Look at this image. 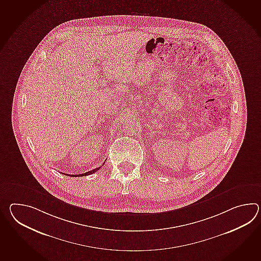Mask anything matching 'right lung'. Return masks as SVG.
<instances>
[{"instance_id": "obj_1", "label": "right lung", "mask_w": 261, "mask_h": 261, "mask_svg": "<svg viewBox=\"0 0 261 261\" xmlns=\"http://www.w3.org/2000/svg\"><path fill=\"white\" fill-rule=\"evenodd\" d=\"M101 168V167H100ZM94 168V169H93V170H90V171H88V172H85V173H82V174H79V175H71V174H65V175H68V176H72V177H81V176H87V175H91V174L94 173V172H96L97 170H98L99 168Z\"/></svg>"}]
</instances>
